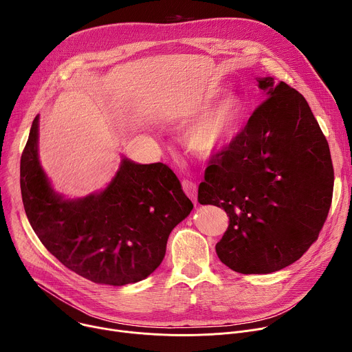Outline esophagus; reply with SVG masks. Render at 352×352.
<instances>
[{"label": "esophagus", "instance_id": "34e87169", "mask_svg": "<svg viewBox=\"0 0 352 352\" xmlns=\"http://www.w3.org/2000/svg\"><path fill=\"white\" fill-rule=\"evenodd\" d=\"M182 189H184V192L192 199V202L196 204V193H197V186H196V184L192 182V181L184 179V181H182Z\"/></svg>", "mask_w": 352, "mask_h": 352}]
</instances>
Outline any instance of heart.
I'll return each instance as SVG.
<instances>
[{
  "label": "heart",
  "mask_w": 352,
  "mask_h": 352,
  "mask_svg": "<svg viewBox=\"0 0 352 352\" xmlns=\"http://www.w3.org/2000/svg\"><path fill=\"white\" fill-rule=\"evenodd\" d=\"M241 116L242 103L239 97L234 93H226L188 122L184 129V140L193 153L210 156L234 136Z\"/></svg>",
  "instance_id": "b5f03b06"
}]
</instances>
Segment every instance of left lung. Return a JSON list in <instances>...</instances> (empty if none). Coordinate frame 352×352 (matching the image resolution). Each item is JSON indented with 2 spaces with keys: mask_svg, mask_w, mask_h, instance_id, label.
Masks as SVG:
<instances>
[{
  "mask_svg": "<svg viewBox=\"0 0 352 352\" xmlns=\"http://www.w3.org/2000/svg\"><path fill=\"white\" fill-rule=\"evenodd\" d=\"M245 128L217 152L197 202L223 208L219 259L242 274H267L302 256L327 219L334 171L329 143L305 97L273 78Z\"/></svg>",
  "mask_w": 352,
  "mask_h": 352,
  "instance_id": "8db88e82",
  "label": "left lung"
}]
</instances>
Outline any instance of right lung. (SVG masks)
<instances>
[{
    "instance_id": "1",
    "label": "right lung",
    "mask_w": 352,
    "mask_h": 352,
    "mask_svg": "<svg viewBox=\"0 0 352 352\" xmlns=\"http://www.w3.org/2000/svg\"><path fill=\"white\" fill-rule=\"evenodd\" d=\"M37 129L38 117L21 159V192L28 220L45 249L97 284L125 285L152 274L164 259L170 232L193 208L173 170L124 159L102 193L64 200L40 167Z\"/></svg>"
}]
</instances>
